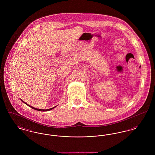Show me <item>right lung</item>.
Returning <instances> with one entry per match:
<instances>
[{
    "instance_id": "obj_1",
    "label": "right lung",
    "mask_w": 155,
    "mask_h": 155,
    "mask_svg": "<svg viewBox=\"0 0 155 155\" xmlns=\"http://www.w3.org/2000/svg\"><path fill=\"white\" fill-rule=\"evenodd\" d=\"M21 101H22L23 103H25L26 104H27V105H28V106L29 107H31L32 109H35V110L41 111H48L51 110H52V109H53L54 108H55V107H56V106H58V105H57V106H54V107H52V108H51V109H37V108H35V107H32V106H30V105H29V104H28L27 103H25V102H24V101H23L22 100H21Z\"/></svg>"
}]
</instances>
